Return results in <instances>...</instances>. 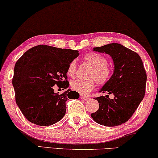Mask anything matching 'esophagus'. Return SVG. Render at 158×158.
<instances>
[{
    "mask_svg": "<svg viewBox=\"0 0 158 158\" xmlns=\"http://www.w3.org/2000/svg\"><path fill=\"white\" fill-rule=\"evenodd\" d=\"M81 98L82 100H84V101H88V100H89V97L83 96H81Z\"/></svg>",
    "mask_w": 158,
    "mask_h": 158,
    "instance_id": "1",
    "label": "esophagus"
}]
</instances>
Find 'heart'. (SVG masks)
<instances>
[{
    "label": "heart",
    "instance_id": "obj_1",
    "mask_svg": "<svg viewBox=\"0 0 158 158\" xmlns=\"http://www.w3.org/2000/svg\"><path fill=\"white\" fill-rule=\"evenodd\" d=\"M84 61L93 67L89 73V80L75 79L71 81L70 86L75 91L81 94H87L94 89L96 81L100 85H104L108 82L112 74V67L108 63L106 57L96 52H90L84 56ZM77 73V64L72 61L67 69V74L74 77Z\"/></svg>",
    "mask_w": 158,
    "mask_h": 158
}]
</instances>
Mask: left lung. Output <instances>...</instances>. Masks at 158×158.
<instances>
[{"label":"left lung","instance_id":"obj_1","mask_svg":"<svg viewBox=\"0 0 158 158\" xmlns=\"http://www.w3.org/2000/svg\"><path fill=\"white\" fill-rule=\"evenodd\" d=\"M106 52L114 62V72L100 92L113 94L94 98L99 108L91 116L98 124L116 127L128 121L139 107L146 93L147 75L142 60L138 53L119 44H110L94 48Z\"/></svg>","mask_w":158,"mask_h":158}]
</instances>
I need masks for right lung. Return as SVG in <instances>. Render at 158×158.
<instances>
[{"label": "right lung", "mask_w": 158, "mask_h": 158, "mask_svg": "<svg viewBox=\"0 0 158 158\" xmlns=\"http://www.w3.org/2000/svg\"><path fill=\"white\" fill-rule=\"evenodd\" d=\"M79 55L75 50L39 45L17 61L12 78L15 101L30 122L39 126L56 123L65 114L67 99L79 98L77 91L68 89L58 94L53 89L55 85L68 88L67 67Z\"/></svg>", "instance_id": "1"}]
</instances>
